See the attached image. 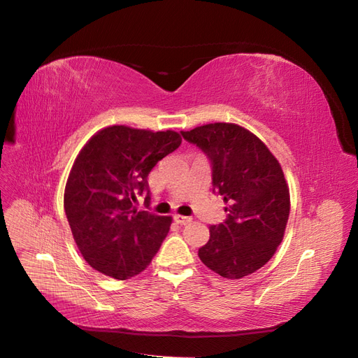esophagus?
<instances>
[{
  "label": "esophagus",
  "instance_id": "34e87169",
  "mask_svg": "<svg viewBox=\"0 0 358 358\" xmlns=\"http://www.w3.org/2000/svg\"><path fill=\"white\" fill-rule=\"evenodd\" d=\"M174 220L178 223V224H189L192 222L190 217H186V215H181V214H176L174 215Z\"/></svg>",
  "mask_w": 358,
  "mask_h": 358
}]
</instances>
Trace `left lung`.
Instances as JSON below:
<instances>
[{
    "instance_id": "obj_1",
    "label": "left lung",
    "mask_w": 358,
    "mask_h": 358,
    "mask_svg": "<svg viewBox=\"0 0 358 358\" xmlns=\"http://www.w3.org/2000/svg\"><path fill=\"white\" fill-rule=\"evenodd\" d=\"M181 135L211 159L213 186L227 213L224 223L210 227L199 259L223 278H244L272 259L284 238L290 190L282 168L259 136L236 123H208Z\"/></svg>"
}]
</instances>
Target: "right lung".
<instances>
[{
  "mask_svg": "<svg viewBox=\"0 0 358 358\" xmlns=\"http://www.w3.org/2000/svg\"><path fill=\"white\" fill-rule=\"evenodd\" d=\"M180 144L176 131L113 124L80 150L65 184L64 208L80 252L95 271L128 280L152 262L172 217L138 211L132 202L148 189L150 171Z\"/></svg>",
  "mask_w": 358,
  "mask_h": 358,
  "instance_id": "right-lung-1",
  "label": "right lung"
}]
</instances>
